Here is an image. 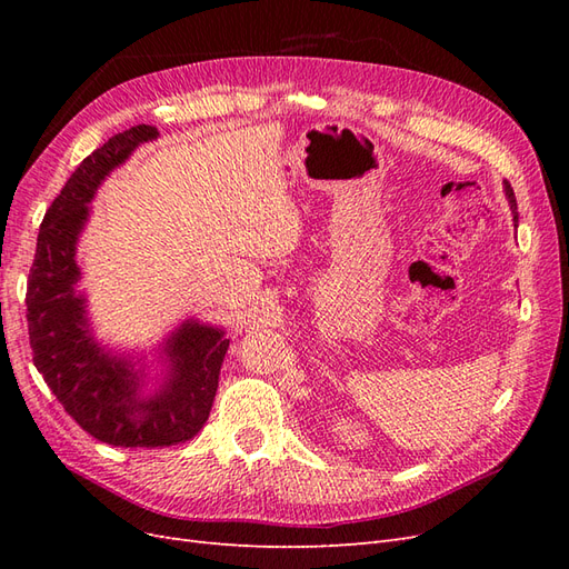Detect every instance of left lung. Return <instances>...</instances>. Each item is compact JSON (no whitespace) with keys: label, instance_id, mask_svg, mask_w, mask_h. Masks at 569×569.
<instances>
[{"label":"left lung","instance_id":"1","mask_svg":"<svg viewBox=\"0 0 569 569\" xmlns=\"http://www.w3.org/2000/svg\"><path fill=\"white\" fill-rule=\"evenodd\" d=\"M506 197H508V201H510V211H512V218L518 220V201H515V192H512L510 182H506Z\"/></svg>","mask_w":569,"mask_h":569}]
</instances>
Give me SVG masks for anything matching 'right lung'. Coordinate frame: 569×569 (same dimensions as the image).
I'll list each match as a JSON object with an SVG mask.
<instances>
[{
    "label": "right lung",
    "instance_id": "1",
    "mask_svg": "<svg viewBox=\"0 0 569 569\" xmlns=\"http://www.w3.org/2000/svg\"><path fill=\"white\" fill-rule=\"evenodd\" d=\"M153 126H134L94 149L51 201L38 234L26 306L32 363L63 410L94 439L126 449H159L192 439L209 420L230 339L220 327L184 320L166 341L168 375L161 389L140 393L130 358L101 349L78 295V237L97 187L142 142Z\"/></svg>",
    "mask_w": 569,
    "mask_h": 569
}]
</instances>
